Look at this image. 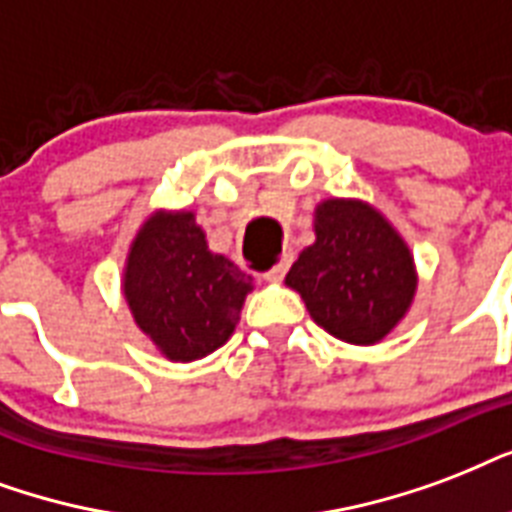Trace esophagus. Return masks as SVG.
Wrapping results in <instances>:
<instances>
[{
  "label": "esophagus",
  "instance_id": "1",
  "mask_svg": "<svg viewBox=\"0 0 512 512\" xmlns=\"http://www.w3.org/2000/svg\"><path fill=\"white\" fill-rule=\"evenodd\" d=\"M291 261H293L291 256H283V259L275 261L272 267L264 269V272H261V277H264V280H283L285 272H288V267H291Z\"/></svg>",
  "mask_w": 512,
  "mask_h": 512
}]
</instances>
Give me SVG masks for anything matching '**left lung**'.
<instances>
[{
  "mask_svg": "<svg viewBox=\"0 0 512 512\" xmlns=\"http://www.w3.org/2000/svg\"><path fill=\"white\" fill-rule=\"evenodd\" d=\"M315 235L285 283L328 334L350 344L379 342L406 315L417 288L406 243L374 208L355 200L323 202Z\"/></svg>",
  "mask_w": 512,
  "mask_h": 512,
  "instance_id": "obj_1",
  "label": "left lung"
}]
</instances>
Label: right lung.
<instances>
[{
    "label": "right lung",
    "instance_id": "right-lung-1",
    "mask_svg": "<svg viewBox=\"0 0 512 512\" xmlns=\"http://www.w3.org/2000/svg\"><path fill=\"white\" fill-rule=\"evenodd\" d=\"M251 288L253 277L208 251L194 213H157L130 248L125 299L138 328L170 360L219 350Z\"/></svg>",
    "mask_w": 512,
    "mask_h": 512
}]
</instances>
